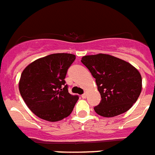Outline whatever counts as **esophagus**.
Instances as JSON below:
<instances>
[{"mask_svg":"<svg viewBox=\"0 0 155 155\" xmlns=\"http://www.w3.org/2000/svg\"><path fill=\"white\" fill-rule=\"evenodd\" d=\"M82 99H86V98H87V94H86V93H84L83 95H82Z\"/></svg>","mask_w":155,"mask_h":155,"instance_id":"esophagus-1","label":"esophagus"}]
</instances>
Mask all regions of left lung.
Instances as JSON below:
<instances>
[{"label": "left lung", "mask_w": 155, "mask_h": 155, "mask_svg": "<svg viewBox=\"0 0 155 155\" xmlns=\"http://www.w3.org/2000/svg\"><path fill=\"white\" fill-rule=\"evenodd\" d=\"M81 62L95 78L101 96L94 108L105 117L122 114L131 109L141 92L142 79L134 66L125 60L106 54L85 55Z\"/></svg>", "instance_id": "left-lung-1"}]
</instances>
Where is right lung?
<instances>
[{
    "mask_svg": "<svg viewBox=\"0 0 155 155\" xmlns=\"http://www.w3.org/2000/svg\"><path fill=\"white\" fill-rule=\"evenodd\" d=\"M75 59L73 54H51L35 60L23 71L18 82L20 95L41 119L57 122L73 111L78 95L68 93L64 78Z\"/></svg>",
    "mask_w": 155,
    "mask_h": 155,
    "instance_id": "obj_1",
    "label": "right lung"
}]
</instances>
